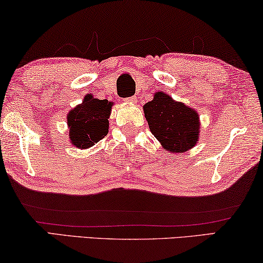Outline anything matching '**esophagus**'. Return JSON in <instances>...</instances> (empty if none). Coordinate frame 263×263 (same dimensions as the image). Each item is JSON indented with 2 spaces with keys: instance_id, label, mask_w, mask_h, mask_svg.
Listing matches in <instances>:
<instances>
[{
  "instance_id": "esophagus-1",
  "label": "esophagus",
  "mask_w": 263,
  "mask_h": 263,
  "mask_svg": "<svg viewBox=\"0 0 263 263\" xmlns=\"http://www.w3.org/2000/svg\"><path fill=\"white\" fill-rule=\"evenodd\" d=\"M124 101L126 102V103H128V105H133V103L137 102V98H136V96H131V98L124 99Z\"/></svg>"
}]
</instances>
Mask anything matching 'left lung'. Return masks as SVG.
<instances>
[{
	"mask_svg": "<svg viewBox=\"0 0 263 263\" xmlns=\"http://www.w3.org/2000/svg\"><path fill=\"white\" fill-rule=\"evenodd\" d=\"M149 128L169 154H183L197 145L201 123L199 112L172 96L156 91L143 106Z\"/></svg>",
	"mask_w": 263,
	"mask_h": 263,
	"instance_id": "8db88e82",
	"label": "left lung"
}]
</instances>
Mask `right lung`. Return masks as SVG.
<instances>
[{
	"label": "right lung",
	"mask_w": 263,
	"mask_h": 263,
	"mask_svg": "<svg viewBox=\"0 0 263 263\" xmlns=\"http://www.w3.org/2000/svg\"><path fill=\"white\" fill-rule=\"evenodd\" d=\"M113 102L99 100L93 94L84 96L82 103L66 114L69 142L77 149H88L107 136Z\"/></svg>",
	"instance_id": "1"
}]
</instances>
